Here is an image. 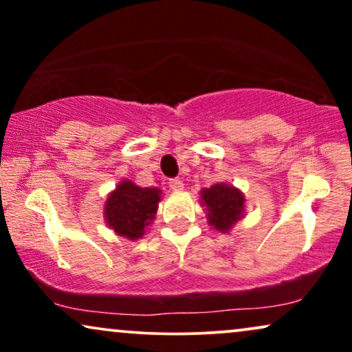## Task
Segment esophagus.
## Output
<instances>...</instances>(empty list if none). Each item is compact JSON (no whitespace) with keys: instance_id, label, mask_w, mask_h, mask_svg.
Instances as JSON below:
<instances>
[{"instance_id":"obj_1","label":"esophagus","mask_w":352,"mask_h":352,"mask_svg":"<svg viewBox=\"0 0 352 352\" xmlns=\"http://www.w3.org/2000/svg\"><path fill=\"white\" fill-rule=\"evenodd\" d=\"M170 189L171 190H182L184 189V182H182L179 177H173V179H170Z\"/></svg>"}]
</instances>
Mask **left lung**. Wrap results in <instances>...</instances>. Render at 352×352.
Wrapping results in <instances>:
<instances>
[{
    "instance_id": "1",
    "label": "left lung",
    "mask_w": 352,
    "mask_h": 352,
    "mask_svg": "<svg viewBox=\"0 0 352 352\" xmlns=\"http://www.w3.org/2000/svg\"><path fill=\"white\" fill-rule=\"evenodd\" d=\"M201 201L208 210V221L214 229L228 232L242 218L245 199L232 186L214 184L201 190Z\"/></svg>"
}]
</instances>
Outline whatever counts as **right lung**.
I'll use <instances>...</instances> for the list:
<instances>
[{
    "mask_svg": "<svg viewBox=\"0 0 352 352\" xmlns=\"http://www.w3.org/2000/svg\"><path fill=\"white\" fill-rule=\"evenodd\" d=\"M158 201L160 190L155 187H139L131 181H123L105 204L109 228L129 240L142 237L144 229L155 218Z\"/></svg>",
    "mask_w": 352,
    "mask_h": 352,
    "instance_id": "obj_1",
    "label": "right lung"
}]
</instances>
